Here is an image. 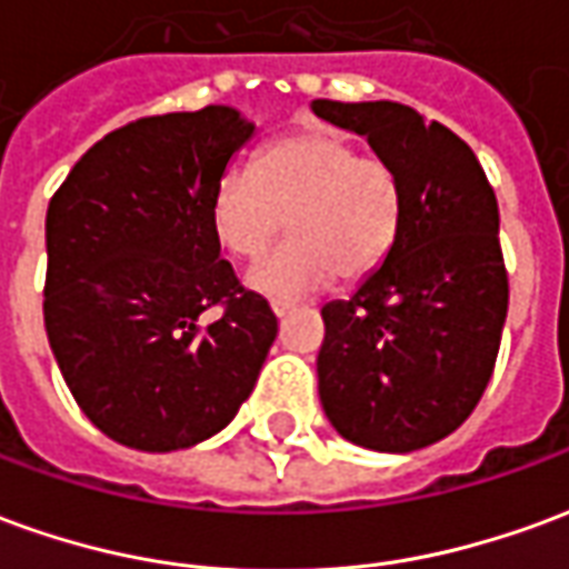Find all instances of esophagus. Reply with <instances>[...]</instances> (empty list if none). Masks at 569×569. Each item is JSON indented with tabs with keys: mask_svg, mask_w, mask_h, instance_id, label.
Instances as JSON below:
<instances>
[{
	"mask_svg": "<svg viewBox=\"0 0 569 569\" xmlns=\"http://www.w3.org/2000/svg\"><path fill=\"white\" fill-rule=\"evenodd\" d=\"M271 310L277 320H283V317H289V313L296 310V305H292V301H271Z\"/></svg>",
	"mask_w": 569,
	"mask_h": 569,
	"instance_id": "34e87169",
	"label": "esophagus"
}]
</instances>
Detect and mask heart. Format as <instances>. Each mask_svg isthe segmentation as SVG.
Segmentation results:
<instances>
[{
  "label": "heart",
  "mask_w": 569,
  "mask_h": 569,
  "mask_svg": "<svg viewBox=\"0 0 569 569\" xmlns=\"http://www.w3.org/2000/svg\"><path fill=\"white\" fill-rule=\"evenodd\" d=\"M406 210L390 161L359 154L345 133L313 128L264 146L252 170H228L210 198L216 243L234 259H256L289 219L292 240L261 256L243 277L249 292L301 298L359 280L390 256Z\"/></svg>",
  "instance_id": "1"
}]
</instances>
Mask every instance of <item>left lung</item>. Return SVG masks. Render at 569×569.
<instances>
[{
	"instance_id": "left-lung-1",
	"label": "left lung",
	"mask_w": 569,
	"mask_h": 569,
	"mask_svg": "<svg viewBox=\"0 0 569 569\" xmlns=\"http://www.w3.org/2000/svg\"><path fill=\"white\" fill-rule=\"evenodd\" d=\"M310 109L366 137L406 191L390 256L347 301L322 308V411L359 448L418 451L472 415L497 362L509 308L497 198L476 151L411 106Z\"/></svg>"
}]
</instances>
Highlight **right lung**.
Returning <instances> with one entry per match:
<instances>
[{"mask_svg":"<svg viewBox=\"0 0 569 569\" xmlns=\"http://www.w3.org/2000/svg\"><path fill=\"white\" fill-rule=\"evenodd\" d=\"M252 133L231 106L140 118L84 151L48 203V341L84 418L118 445L191 448L259 381L277 317L210 228L212 188Z\"/></svg>","mask_w":569,"mask_h":569,"instance_id":"1","label":"right lung"}]
</instances>
